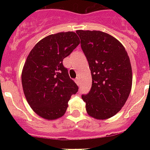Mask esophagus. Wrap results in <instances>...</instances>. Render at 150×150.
Masks as SVG:
<instances>
[{"label": "esophagus", "instance_id": "obj_1", "mask_svg": "<svg viewBox=\"0 0 150 150\" xmlns=\"http://www.w3.org/2000/svg\"><path fill=\"white\" fill-rule=\"evenodd\" d=\"M80 78L79 77H77L76 79H75V82H76V84L77 85H79L80 84Z\"/></svg>", "mask_w": 150, "mask_h": 150}]
</instances>
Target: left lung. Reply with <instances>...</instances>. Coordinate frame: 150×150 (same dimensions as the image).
I'll return each instance as SVG.
<instances>
[{"mask_svg":"<svg viewBox=\"0 0 150 150\" xmlns=\"http://www.w3.org/2000/svg\"><path fill=\"white\" fill-rule=\"evenodd\" d=\"M81 47L92 75V87L82 95L89 115L96 119L111 117L120 111L132 89V71L123 45L100 31L77 30Z\"/></svg>","mask_w":150,"mask_h":150,"instance_id":"8db88e82","label":"left lung"}]
</instances>
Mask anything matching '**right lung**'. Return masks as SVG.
Listing matches in <instances>:
<instances>
[{
    "mask_svg": "<svg viewBox=\"0 0 150 150\" xmlns=\"http://www.w3.org/2000/svg\"><path fill=\"white\" fill-rule=\"evenodd\" d=\"M79 43L74 32L52 34L36 43L27 57L22 88L27 102L39 116L47 120L62 117L71 96L78 92L63 60Z\"/></svg>",
    "mask_w": 150,
    "mask_h": 150,
    "instance_id": "1",
    "label": "right lung"
}]
</instances>
